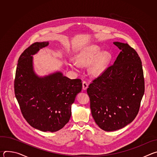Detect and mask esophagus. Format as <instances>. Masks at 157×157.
I'll return each mask as SVG.
<instances>
[{
  "label": "esophagus",
  "instance_id": "esophagus-1",
  "mask_svg": "<svg viewBox=\"0 0 157 157\" xmlns=\"http://www.w3.org/2000/svg\"><path fill=\"white\" fill-rule=\"evenodd\" d=\"M88 87V84H87V82L85 81H84L82 82V89L83 90H86L87 88Z\"/></svg>",
  "mask_w": 157,
  "mask_h": 157
}]
</instances>
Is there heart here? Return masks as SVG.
Returning a JSON list of instances; mask_svg holds the SVG:
<instances>
[{
    "label": "heart",
    "mask_w": 157,
    "mask_h": 157,
    "mask_svg": "<svg viewBox=\"0 0 157 157\" xmlns=\"http://www.w3.org/2000/svg\"><path fill=\"white\" fill-rule=\"evenodd\" d=\"M101 48L95 44L83 48L76 56V61L81 66L89 67V72L93 76H100L105 70L109 63L112 55L107 52H102ZM75 64H72L73 66Z\"/></svg>",
    "instance_id": "b5f03b06"
}]
</instances>
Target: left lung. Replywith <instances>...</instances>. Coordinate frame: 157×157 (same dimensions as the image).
Returning a JSON list of instances; mask_svg holds the SVG:
<instances>
[{
  "mask_svg": "<svg viewBox=\"0 0 157 157\" xmlns=\"http://www.w3.org/2000/svg\"><path fill=\"white\" fill-rule=\"evenodd\" d=\"M113 43L121 50L114 64L87 89L93 117L107 132L122 128L134 120L145 91L139 55L127 43Z\"/></svg>",
  "mask_w": 157,
  "mask_h": 157,
  "instance_id": "obj_1",
  "label": "left lung"
}]
</instances>
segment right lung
I'll return each instance as SVG.
<instances>
[{"instance_id":"right-lung-1","label":"right lung","mask_w":157,"mask_h":157,"mask_svg":"<svg viewBox=\"0 0 157 157\" xmlns=\"http://www.w3.org/2000/svg\"><path fill=\"white\" fill-rule=\"evenodd\" d=\"M36 42L20 55L14 82L15 94L24 117L33 128L55 132L70 121L71 105L81 91L80 79H71L60 71L39 76L33 68V55L48 46Z\"/></svg>"}]
</instances>
